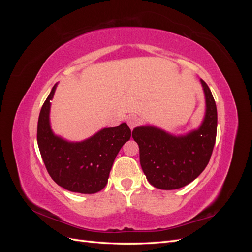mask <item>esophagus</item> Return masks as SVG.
I'll return each instance as SVG.
<instances>
[{"instance_id": "1", "label": "esophagus", "mask_w": 252, "mask_h": 252, "mask_svg": "<svg viewBox=\"0 0 252 252\" xmlns=\"http://www.w3.org/2000/svg\"><path fill=\"white\" fill-rule=\"evenodd\" d=\"M139 123H140V119L136 116H130L127 119V124L129 127H130V129L135 128L139 125Z\"/></svg>"}]
</instances>
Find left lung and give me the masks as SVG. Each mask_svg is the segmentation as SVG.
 Instances as JSON below:
<instances>
[{"label": "left lung", "instance_id": "1", "mask_svg": "<svg viewBox=\"0 0 252 252\" xmlns=\"http://www.w3.org/2000/svg\"><path fill=\"white\" fill-rule=\"evenodd\" d=\"M206 114L201 127L184 136H174L150 126L134 128L132 138L140 149L142 169L152 186L172 190L196 179L209 163L217 138L215 98L203 80Z\"/></svg>", "mask_w": 252, "mask_h": 252}]
</instances>
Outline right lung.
Instances as JSON below:
<instances>
[{
  "label": "right lung",
  "mask_w": 252,
  "mask_h": 252,
  "mask_svg": "<svg viewBox=\"0 0 252 252\" xmlns=\"http://www.w3.org/2000/svg\"><path fill=\"white\" fill-rule=\"evenodd\" d=\"M57 84L44 102L37 121V145L45 167L57 184L69 191L91 194L108 182L112 164L122 146L130 139L126 123L104 128L90 139L70 143L56 136L49 125L50 101Z\"/></svg>",
  "instance_id": "right-lung-1"
}]
</instances>
